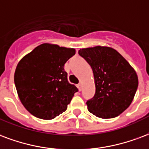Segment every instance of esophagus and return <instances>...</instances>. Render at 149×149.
<instances>
[{
    "instance_id": "obj_1",
    "label": "esophagus",
    "mask_w": 149,
    "mask_h": 149,
    "mask_svg": "<svg viewBox=\"0 0 149 149\" xmlns=\"http://www.w3.org/2000/svg\"><path fill=\"white\" fill-rule=\"evenodd\" d=\"M77 88L79 89V91H81V84H78Z\"/></svg>"
}]
</instances>
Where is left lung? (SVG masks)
Masks as SVG:
<instances>
[{
    "mask_svg": "<svg viewBox=\"0 0 149 149\" xmlns=\"http://www.w3.org/2000/svg\"><path fill=\"white\" fill-rule=\"evenodd\" d=\"M78 54L91 65L94 74L95 94L86 102L88 111L101 118L118 116L130 107L138 87L135 70L111 47L84 48Z\"/></svg>",
    "mask_w": 149,
    "mask_h": 149,
    "instance_id": "obj_1",
    "label": "left lung"
}]
</instances>
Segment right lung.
<instances>
[{"mask_svg": "<svg viewBox=\"0 0 149 149\" xmlns=\"http://www.w3.org/2000/svg\"><path fill=\"white\" fill-rule=\"evenodd\" d=\"M75 54L73 48L43 43L19 61L14 82L22 104L32 115L50 120L66 111L78 89L69 83L64 66Z\"/></svg>", "mask_w": 149, "mask_h": 149, "instance_id": "1", "label": "right lung"}]
</instances>
